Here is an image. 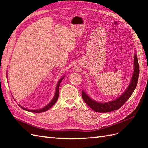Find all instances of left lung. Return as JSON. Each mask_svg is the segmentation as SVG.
<instances>
[{
  "mask_svg": "<svg viewBox=\"0 0 148 148\" xmlns=\"http://www.w3.org/2000/svg\"><path fill=\"white\" fill-rule=\"evenodd\" d=\"M135 52V56H134L133 62L134 70L130 80V83L126 90L120 96L116 98L115 99L107 102H99L93 100L84 90L82 91L83 99L85 103L90 107L93 110H95L96 112L106 113L117 110L121 106H122L129 98L130 97L136 87L139 77V73H140V68H139L137 54L136 52Z\"/></svg>",
  "mask_w": 148,
  "mask_h": 148,
  "instance_id": "left-lung-1",
  "label": "left lung"
}]
</instances>
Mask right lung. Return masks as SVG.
I'll use <instances>...</instances> for the list:
<instances>
[{
    "label": "right lung",
    "instance_id": "add662e5",
    "mask_svg": "<svg viewBox=\"0 0 148 148\" xmlns=\"http://www.w3.org/2000/svg\"><path fill=\"white\" fill-rule=\"evenodd\" d=\"M65 77V76H64V77H62L59 81L57 82V86H56V93H55V95L53 96V99H52V101L49 103L48 104H47L46 106L43 107L41 109H36V110H31V109H28L26 108H25V107H22L21 105L20 104H18V105L21 109H23V110H25L26 111H29V112H35V113H41V112H45L47 111V110H49V109L51 108L52 106H53L56 104V102H57V99H58V97H59V86H60V84L61 83L62 81L63 80V79Z\"/></svg>",
    "mask_w": 148,
    "mask_h": 148
}]
</instances>
